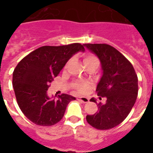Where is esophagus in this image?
<instances>
[{
	"instance_id": "esophagus-1",
	"label": "esophagus",
	"mask_w": 153,
	"mask_h": 153,
	"mask_svg": "<svg viewBox=\"0 0 153 153\" xmlns=\"http://www.w3.org/2000/svg\"><path fill=\"white\" fill-rule=\"evenodd\" d=\"M77 99L80 102H83V103H86V102H89V98H86V97H79Z\"/></svg>"
}]
</instances>
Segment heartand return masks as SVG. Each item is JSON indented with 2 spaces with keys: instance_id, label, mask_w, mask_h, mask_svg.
<instances>
[{
  "instance_id": "heart-1",
  "label": "heart",
  "mask_w": 153,
  "mask_h": 153,
  "mask_svg": "<svg viewBox=\"0 0 153 153\" xmlns=\"http://www.w3.org/2000/svg\"><path fill=\"white\" fill-rule=\"evenodd\" d=\"M98 62V59L97 58L94 56V55H86L85 57H84L83 59V62L84 65L86 64V63H89V62ZM75 86V88L79 91V92H81V93H83L85 91H86V90L88 89L89 85L88 83H86V82H82V83H76L74 85Z\"/></svg>"
}]
</instances>
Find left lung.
Instances as JSON below:
<instances>
[{
    "label": "left lung",
    "mask_w": 153,
    "mask_h": 153,
    "mask_svg": "<svg viewBox=\"0 0 153 153\" xmlns=\"http://www.w3.org/2000/svg\"><path fill=\"white\" fill-rule=\"evenodd\" d=\"M91 52L99 59L102 75L96 89L99 99L98 111L87 115L86 121L98 129H109L126 118L135 104L138 93V79L131 62L114 47L105 44H85ZM91 102L97 103L94 98Z\"/></svg>",
    "instance_id": "obj_1"
}]
</instances>
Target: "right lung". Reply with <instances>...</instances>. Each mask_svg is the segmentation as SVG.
Instances as JSON below:
<instances>
[{
	"label": "right lung",
	"mask_w": 153,
	"mask_h": 153,
	"mask_svg": "<svg viewBox=\"0 0 153 153\" xmlns=\"http://www.w3.org/2000/svg\"><path fill=\"white\" fill-rule=\"evenodd\" d=\"M85 48L80 44L44 46L25 56L16 67L13 86L18 105L28 120L36 125L51 126L64 115L70 102L75 98L62 94L49 97V85L58 76L67 61Z\"/></svg>",
	"instance_id": "add662e5"
}]
</instances>
